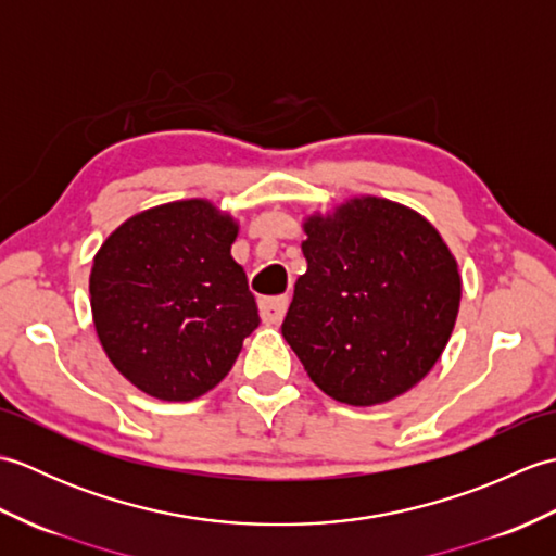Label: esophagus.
Instances as JSON below:
<instances>
[{
  "instance_id": "obj_1",
  "label": "esophagus",
  "mask_w": 556,
  "mask_h": 556,
  "mask_svg": "<svg viewBox=\"0 0 556 556\" xmlns=\"http://www.w3.org/2000/svg\"><path fill=\"white\" fill-rule=\"evenodd\" d=\"M289 308V296H275V299H263L260 301V317L267 325H277L285 320Z\"/></svg>"
}]
</instances>
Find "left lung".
<instances>
[{
  "label": "left lung",
  "mask_w": 556,
  "mask_h": 556,
  "mask_svg": "<svg viewBox=\"0 0 556 556\" xmlns=\"http://www.w3.org/2000/svg\"><path fill=\"white\" fill-rule=\"evenodd\" d=\"M308 269L281 334L311 380L349 406L384 404L440 361L458 315V265L416 210L361 195L303 224Z\"/></svg>",
  "instance_id": "obj_1"
}]
</instances>
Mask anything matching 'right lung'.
<instances>
[{"mask_svg":"<svg viewBox=\"0 0 556 556\" xmlns=\"http://www.w3.org/2000/svg\"><path fill=\"white\" fill-rule=\"evenodd\" d=\"M236 233L231 215L193 198L138 212L102 243L90 271L92 323L114 368L140 392L203 396L260 325L231 257Z\"/></svg>","mask_w":556,"mask_h":556,"instance_id":"add662e5","label":"right lung"}]
</instances>
